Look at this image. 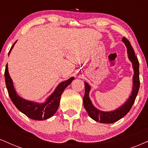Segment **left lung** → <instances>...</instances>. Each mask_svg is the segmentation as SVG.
I'll use <instances>...</instances> for the list:
<instances>
[{
	"mask_svg": "<svg viewBox=\"0 0 148 148\" xmlns=\"http://www.w3.org/2000/svg\"><path fill=\"white\" fill-rule=\"evenodd\" d=\"M122 41L125 43L127 47V51L128 54V58L132 62L133 69H134V74L133 76V88L132 94L127 101L122 106L119 107L115 110L110 111V112H103L96 108H95L91 103V101L89 98L88 94L90 91V87L86 82L84 83L85 85V94L83 97L84 106L86 110L87 111L89 116L92 119L96 121H99L103 123H112L114 122L117 121L123 117L127 113L130 111L134 103L135 99L137 95L138 89L140 86L139 80V62L137 59V57L134 54V51L133 49L132 45L128 40L126 38L123 37L122 38Z\"/></svg>",
	"mask_w": 148,
	"mask_h": 148,
	"instance_id": "8db88e82",
	"label": "left lung"
}]
</instances>
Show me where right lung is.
Returning <instances> with one entry per match:
<instances>
[{
    "label": "right lung",
    "mask_w": 148,
    "mask_h": 148,
    "mask_svg": "<svg viewBox=\"0 0 148 148\" xmlns=\"http://www.w3.org/2000/svg\"><path fill=\"white\" fill-rule=\"evenodd\" d=\"M16 42V41L10 49L8 55H10ZM5 79L9 96L13 103L16 106L18 110L32 119L45 120L52 116L57 111L59 107L60 98H61V95L64 90L72 82L74 77H71L66 81L60 83L54 92L49 97L46 102L43 103H38L27 101L21 98L16 94L15 89L13 86L12 80L9 74L7 64L5 67Z\"/></svg>",
    "instance_id": "right-lung-1"
}]
</instances>
